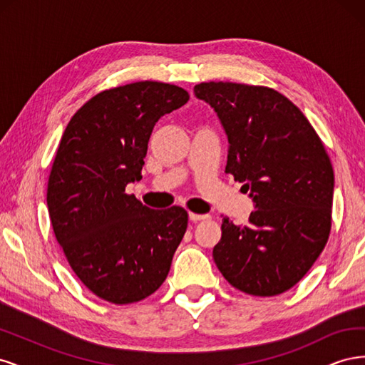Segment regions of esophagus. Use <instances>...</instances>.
Returning <instances> with one entry per match:
<instances>
[{
  "label": "esophagus",
  "instance_id": "obj_1",
  "mask_svg": "<svg viewBox=\"0 0 365 365\" xmlns=\"http://www.w3.org/2000/svg\"><path fill=\"white\" fill-rule=\"evenodd\" d=\"M208 216L207 215H197V213H189V219L192 220V222H197V220H204L207 219Z\"/></svg>",
  "mask_w": 365,
  "mask_h": 365
}]
</instances>
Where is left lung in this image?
<instances>
[{"instance_id": "8db88e82", "label": "left lung", "mask_w": 365, "mask_h": 365, "mask_svg": "<svg viewBox=\"0 0 365 365\" xmlns=\"http://www.w3.org/2000/svg\"><path fill=\"white\" fill-rule=\"evenodd\" d=\"M193 91L227 134L225 173L244 182L256 208L247 225L222 219L216 267L242 292L279 295L304 277L326 245L332 164L300 109L271 88L204 82Z\"/></svg>"}]
</instances>
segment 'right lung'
<instances>
[{"label":"right lung","instance_id":"add662e5","mask_svg":"<svg viewBox=\"0 0 365 365\" xmlns=\"http://www.w3.org/2000/svg\"><path fill=\"white\" fill-rule=\"evenodd\" d=\"M187 101L180 86L135 82L94 96L65 128L48 178L51 225L77 277L109 303L155 292L184 237V208L152 210L125 190L141 180L153 126Z\"/></svg>","mask_w":365,"mask_h":365}]
</instances>
